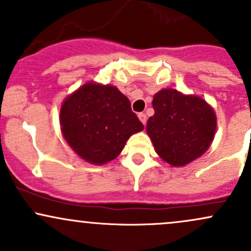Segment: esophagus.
Instances as JSON below:
<instances>
[{"label":"esophagus","mask_w":251,"mask_h":251,"mask_svg":"<svg viewBox=\"0 0 251 251\" xmlns=\"http://www.w3.org/2000/svg\"><path fill=\"white\" fill-rule=\"evenodd\" d=\"M138 118H139L140 122H142L144 125H145L146 119H148V118H146V114L145 113H139V114H138Z\"/></svg>","instance_id":"34e87169"}]
</instances>
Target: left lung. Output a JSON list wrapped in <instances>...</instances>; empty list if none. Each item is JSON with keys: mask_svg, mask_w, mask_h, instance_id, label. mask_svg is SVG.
I'll use <instances>...</instances> for the list:
<instances>
[{"mask_svg": "<svg viewBox=\"0 0 251 251\" xmlns=\"http://www.w3.org/2000/svg\"><path fill=\"white\" fill-rule=\"evenodd\" d=\"M152 106L154 114L149 118L146 132L164 162L181 168L208 151L217 118L203 98L163 88L153 96Z\"/></svg>", "mask_w": 251, "mask_h": 251, "instance_id": "8db88e82", "label": "left lung"}]
</instances>
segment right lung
<instances>
[{
    "label": "right lung",
    "mask_w": 251,
    "mask_h": 251,
    "mask_svg": "<svg viewBox=\"0 0 251 251\" xmlns=\"http://www.w3.org/2000/svg\"><path fill=\"white\" fill-rule=\"evenodd\" d=\"M61 133L81 159L94 165L116 159L132 134L144 125L116 86L88 81L63 100Z\"/></svg>",
    "instance_id": "obj_1"
}]
</instances>
